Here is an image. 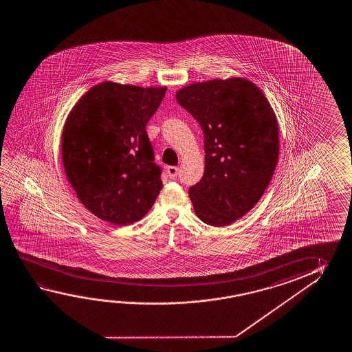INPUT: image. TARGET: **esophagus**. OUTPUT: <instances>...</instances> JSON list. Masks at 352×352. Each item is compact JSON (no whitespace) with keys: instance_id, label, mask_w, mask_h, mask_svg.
Masks as SVG:
<instances>
[{"instance_id":"1","label":"esophagus","mask_w":352,"mask_h":352,"mask_svg":"<svg viewBox=\"0 0 352 352\" xmlns=\"http://www.w3.org/2000/svg\"><path fill=\"white\" fill-rule=\"evenodd\" d=\"M167 173L169 175V178L174 179L179 173V168L173 167V166H170V167L167 168Z\"/></svg>"}]
</instances>
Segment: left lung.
<instances>
[{"label":"left lung","instance_id":"left-lung-1","mask_svg":"<svg viewBox=\"0 0 352 352\" xmlns=\"http://www.w3.org/2000/svg\"><path fill=\"white\" fill-rule=\"evenodd\" d=\"M175 97L205 139V172L189 189L195 213L208 225H231L256 205L275 172V113L259 87L239 77L191 83Z\"/></svg>","mask_w":352,"mask_h":352}]
</instances>
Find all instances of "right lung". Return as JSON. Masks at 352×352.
Masks as SVG:
<instances>
[{"label":"right lung","instance_id":"1","mask_svg":"<svg viewBox=\"0 0 352 352\" xmlns=\"http://www.w3.org/2000/svg\"><path fill=\"white\" fill-rule=\"evenodd\" d=\"M167 87L105 81L82 96L65 122V173L83 206L98 219L131 225L150 211L162 189L161 168L146 125Z\"/></svg>","mask_w":352,"mask_h":352}]
</instances>
